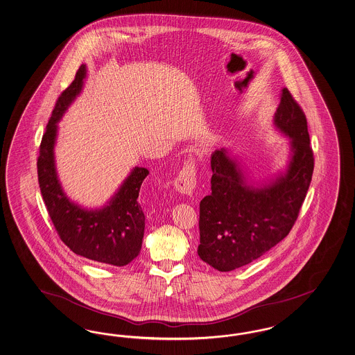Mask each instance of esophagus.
<instances>
[{
  "label": "esophagus",
  "instance_id": "esophagus-1",
  "mask_svg": "<svg viewBox=\"0 0 355 355\" xmlns=\"http://www.w3.org/2000/svg\"><path fill=\"white\" fill-rule=\"evenodd\" d=\"M196 186V164L195 160L187 159L183 163L182 169L174 180V187L183 195H192Z\"/></svg>",
  "mask_w": 355,
  "mask_h": 355
}]
</instances>
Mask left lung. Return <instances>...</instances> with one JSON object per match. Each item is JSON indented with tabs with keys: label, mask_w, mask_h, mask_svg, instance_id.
Instances as JSON below:
<instances>
[{
	"label": "left lung",
	"mask_w": 355,
	"mask_h": 355,
	"mask_svg": "<svg viewBox=\"0 0 355 355\" xmlns=\"http://www.w3.org/2000/svg\"><path fill=\"white\" fill-rule=\"evenodd\" d=\"M274 123L291 138L292 156L284 175L253 187L225 148L211 153V193L200 202L199 257L218 271L248 265L292 230L306 198L314 155L306 116L287 87Z\"/></svg>",
	"instance_id": "obj_1"
}]
</instances>
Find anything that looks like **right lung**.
<instances>
[{"mask_svg":"<svg viewBox=\"0 0 355 355\" xmlns=\"http://www.w3.org/2000/svg\"><path fill=\"white\" fill-rule=\"evenodd\" d=\"M85 66L77 69L75 80L58 98L42 135L37 159L40 190L60 240L78 256L114 266H125L139 254L144 232V214L137 202L146 168H135L108 205L85 211L69 202L58 181L54 144L58 120L83 87Z\"/></svg>","mask_w":355,"mask_h":355,"instance_id":"add662e5","label":"right lung"}]
</instances>
